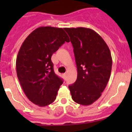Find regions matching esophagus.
Here are the masks:
<instances>
[{
	"instance_id": "obj_1",
	"label": "esophagus",
	"mask_w": 132,
	"mask_h": 132,
	"mask_svg": "<svg viewBox=\"0 0 132 132\" xmlns=\"http://www.w3.org/2000/svg\"><path fill=\"white\" fill-rule=\"evenodd\" d=\"M62 77H63V78H64V79H66V73H63V74H62Z\"/></svg>"
}]
</instances>
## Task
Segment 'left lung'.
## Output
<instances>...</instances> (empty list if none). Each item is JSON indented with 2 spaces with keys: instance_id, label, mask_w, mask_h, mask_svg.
Returning <instances> with one entry per match:
<instances>
[{
  "instance_id": "8db88e82",
  "label": "left lung",
  "mask_w": 132,
  "mask_h": 132,
  "mask_svg": "<svg viewBox=\"0 0 132 132\" xmlns=\"http://www.w3.org/2000/svg\"><path fill=\"white\" fill-rule=\"evenodd\" d=\"M70 37L77 68V80L69 86L73 100L89 105L102 95L111 73V54L105 41L93 29L64 28Z\"/></svg>"
}]
</instances>
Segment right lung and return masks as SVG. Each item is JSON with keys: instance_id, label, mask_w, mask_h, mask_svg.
<instances>
[{"instance_id": "right-lung-1", "label": "right lung", "mask_w": 132, "mask_h": 132, "mask_svg": "<svg viewBox=\"0 0 132 132\" xmlns=\"http://www.w3.org/2000/svg\"><path fill=\"white\" fill-rule=\"evenodd\" d=\"M66 42H70L63 29L40 27L22 43L16 61V73L28 99L39 107L55 101L62 80L55 75L51 57Z\"/></svg>"}]
</instances>
